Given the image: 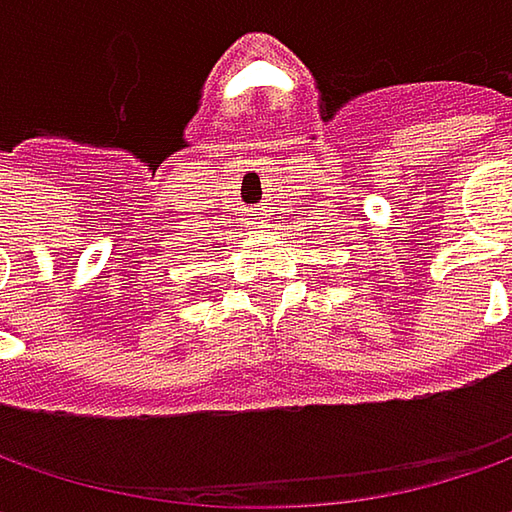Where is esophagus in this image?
<instances>
[{
  "instance_id": "34e87169",
  "label": "esophagus",
  "mask_w": 512,
  "mask_h": 512,
  "mask_svg": "<svg viewBox=\"0 0 512 512\" xmlns=\"http://www.w3.org/2000/svg\"><path fill=\"white\" fill-rule=\"evenodd\" d=\"M247 216H250V227H265L267 225V213H265V210H262V207L250 210Z\"/></svg>"
}]
</instances>
